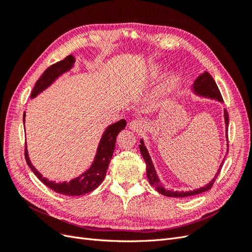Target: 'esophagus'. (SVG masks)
Returning a JSON list of instances; mask_svg holds the SVG:
<instances>
[{
    "label": "esophagus",
    "instance_id": "1",
    "mask_svg": "<svg viewBox=\"0 0 252 252\" xmlns=\"http://www.w3.org/2000/svg\"><path fill=\"white\" fill-rule=\"evenodd\" d=\"M129 129H131L132 131L135 132H141L143 129L145 128V122L143 120H133L129 123Z\"/></svg>",
    "mask_w": 252,
    "mask_h": 252
}]
</instances>
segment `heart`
<instances>
[{
	"mask_svg": "<svg viewBox=\"0 0 252 252\" xmlns=\"http://www.w3.org/2000/svg\"><path fill=\"white\" fill-rule=\"evenodd\" d=\"M175 83V75L174 74H170L168 78H167V80L165 81V83L162 85V87L158 89V94H165V91H168Z\"/></svg>",
	"mask_w": 252,
	"mask_h": 252,
	"instance_id": "heart-1",
	"label": "heart"
}]
</instances>
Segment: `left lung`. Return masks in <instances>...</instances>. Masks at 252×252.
<instances>
[{
  "label": "left lung",
  "instance_id": "left-lung-1",
  "mask_svg": "<svg viewBox=\"0 0 252 252\" xmlns=\"http://www.w3.org/2000/svg\"><path fill=\"white\" fill-rule=\"evenodd\" d=\"M191 90L196 95H200V96H204V97H209V98H213V100H217L220 103H223V97L220 95V90L217 86V84L215 82V80L212 79L211 75L207 72V71H204L203 73H201L199 77H197L193 84L191 86ZM224 119H225V127H226V136H227V140H228V124H229V118H228V112L226 110H224ZM140 151H141V155L143 156V158L145 159V163H146V172H147V178L150 184L154 186L158 191L165 195V196H170V197H186V196H190V195H194V194H199L205 191H208V190L212 187L213 183L216 182L218 175L220 172V169H222L223 164H224V159L223 158L222 163H220L218 172L216 173L215 178H213L207 185L203 186L201 188H197L194 190H190V191H172V190H167L164 188V186L162 185L161 181H159L156 168L154 166V163L151 161V158L149 156V152L147 150V148L145 147V144L144 141L141 140L140 141ZM228 146V144H227ZM228 152V150H227Z\"/></svg>",
  "mask_w": 252,
  "mask_h": 252
}]
</instances>
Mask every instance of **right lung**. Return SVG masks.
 I'll list each match as a JSON object with an SVG mask.
<instances>
[{
	"instance_id": "obj_1",
	"label": "right lung",
	"mask_w": 252,
	"mask_h": 252,
	"mask_svg": "<svg viewBox=\"0 0 252 252\" xmlns=\"http://www.w3.org/2000/svg\"><path fill=\"white\" fill-rule=\"evenodd\" d=\"M74 62V58L72 56H68L64 60L60 61V62L48 67L41 75V78L36 81L35 85L32 89V95H30V98H34L37 94H40L42 91L47 89L59 77H61V75L64 74L65 72L69 71L73 67ZM25 117L26 114L24 111V114H23V123L24 124ZM125 126L126 121L123 119L106 128L100 140V143H98L96 154L93 164H91V166L85 172H83L79 177L70 180L69 182L57 183L55 181H49L48 179L44 178L40 173V171H37L35 169V167L32 165V163L30 162L26 145L25 158L27 165L30 167V169L33 171L37 179H39L43 184L52 189L53 191L71 196L86 194L97 188L98 185H100L105 179L106 172H107L108 166L113 155L114 147H116L117 136L121 130H123Z\"/></svg>"
}]
</instances>
